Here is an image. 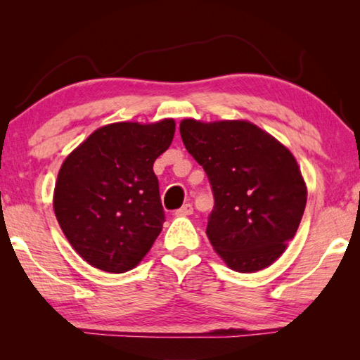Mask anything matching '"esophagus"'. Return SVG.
Wrapping results in <instances>:
<instances>
[{
	"mask_svg": "<svg viewBox=\"0 0 360 360\" xmlns=\"http://www.w3.org/2000/svg\"><path fill=\"white\" fill-rule=\"evenodd\" d=\"M192 212H193L192 205H191V203H186L184 206H181L179 210H176V211H174V216H178V217H186V216H191Z\"/></svg>",
	"mask_w": 360,
	"mask_h": 360,
	"instance_id": "1",
	"label": "esophagus"
}]
</instances>
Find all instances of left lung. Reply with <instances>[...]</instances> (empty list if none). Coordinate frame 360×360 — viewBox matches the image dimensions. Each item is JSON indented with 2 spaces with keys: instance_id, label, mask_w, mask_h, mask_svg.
<instances>
[{
  "instance_id": "left-lung-1",
  "label": "left lung",
  "mask_w": 360,
  "mask_h": 360,
  "mask_svg": "<svg viewBox=\"0 0 360 360\" xmlns=\"http://www.w3.org/2000/svg\"><path fill=\"white\" fill-rule=\"evenodd\" d=\"M179 131L214 193L206 235L216 254L238 273L275 264L295 236L307 205L294 154L243 119H182Z\"/></svg>"
}]
</instances>
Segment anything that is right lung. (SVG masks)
<instances>
[{
  "instance_id": "add662e5",
  "label": "right lung",
  "mask_w": 360,
  "mask_h": 360,
  "mask_svg": "<svg viewBox=\"0 0 360 360\" xmlns=\"http://www.w3.org/2000/svg\"><path fill=\"white\" fill-rule=\"evenodd\" d=\"M174 129V119L114 122L65 158L53 211L66 240L89 265L129 271L160 235L165 214L152 167L172 144Z\"/></svg>"
}]
</instances>
